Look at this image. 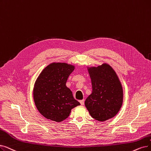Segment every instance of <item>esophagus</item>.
Segmentation results:
<instances>
[{
	"mask_svg": "<svg viewBox=\"0 0 151 151\" xmlns=\"http://www.w3.org/2000/svg\"><path fill=\"white\" fill-rule=\"evenodd\" d=\"M80 102L81 106H83V105L84 104V100H81V101H80Z\"/></svg>",
	"mask_w": 151,
	"mask_h": 151,
	"instance_id": "esophagus-1",
	"label": "esophagus"
}]
</instances>
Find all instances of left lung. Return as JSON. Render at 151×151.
I'll list each match as a JSON object with an SVG mask.
<instances>
[{
  "mask_svg": "<svg viewBox=\"0 0 151 151\" xmlns=\"http://www.w3.org/2000/svg\"><path fill=\"white\" fill-rule=\"evenodd\" d=\"M88 70L93 91L85 101V106L96 120L104 122L112 119L119 112L123 103V89L119 78L107 63Z\"/></svg>",
  "mask_w": 151,
  "mask_h": 151,
  "instance_id": "left-lung-1",
  "label": "left lung"
}]
</instances>
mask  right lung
Returning a JSON list of instances; mask_svg holds the SVG:
<instances>
[{
	"label": "right lung",
	"mask_w": 151,
	"mask_h": 151,
	"mask_svg": "<svg viewBox=\"0 0 151 151\" xmlns=\"http://www.w3.org/2000/svg\"><path fill=\"white\" fill-rule=\"evenodd\" d=\"M75 67L66 63H52L45 67L35 82L33 97L37 109L45 118L60 122L68 117L71 110L80 106L66 86Z\"/></svg>",
	"instance_id": "right-lung-1"
}]
</instances>
